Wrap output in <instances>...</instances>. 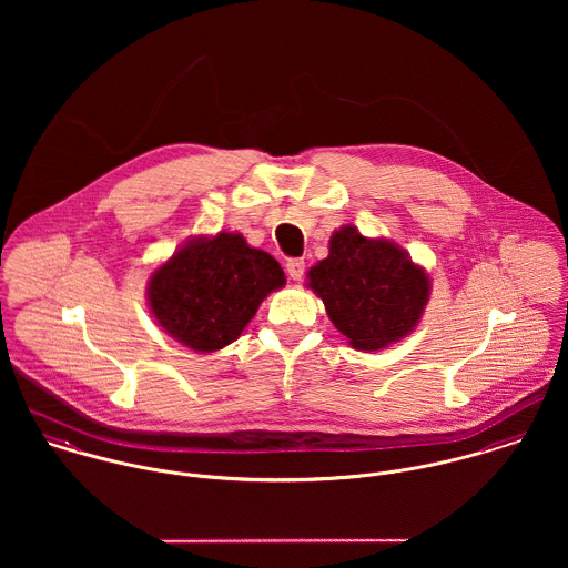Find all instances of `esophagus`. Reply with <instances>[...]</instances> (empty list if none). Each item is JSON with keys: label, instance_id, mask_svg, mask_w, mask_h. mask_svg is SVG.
<instances>
[{"label": "esophagus", "instance_id": "34e87169", "mask_svg": "<svg viewBox=\"0 0 568 568\" xmlns=\"http://www.w3.org/2000/svg\"><path fill=\"white\" fill-rule=\"evenodd\" d=\"M304 271H306V262L302 257H293L286 262V273L293 277V280H302L304 277Z\"/></svg>", "mask_w": 568, "mask_h": 568}]
</instances>
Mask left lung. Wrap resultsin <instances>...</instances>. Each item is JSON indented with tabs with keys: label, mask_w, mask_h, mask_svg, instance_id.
I'll return each instance as SVG.
<instances>
[{
	"label": "left lung",
	"mask_w": 568,
	"mask_h": 568,
	"mask_svg": "<svg viewBox=\"0 0 568 568\" xmlns=\"http://www.w3.org/2000/svg\"><path fill=\"white\" fill-rule=\"evenodd\" d=\"M329 322L356 349H381L406 336L428 300V275L403 248L369 241L356 227L329 239V255L308 271Z\"/></svg>",
	"instance_id": "8db88e82"
}]
</instances>
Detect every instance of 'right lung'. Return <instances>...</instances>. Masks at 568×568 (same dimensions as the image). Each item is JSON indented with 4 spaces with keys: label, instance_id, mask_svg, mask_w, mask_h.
<instances>
[{
    "label": "right lung",
    "instance_id": "right-lung-1",
    "mask_svg": "<svg viewBox=\"0 0 568 568\" xmlns=\"http://www.w3.org/2000/svg\"><path fill=\"white\" fill-rule=\"evenodd\" d=\"M284 282L275 257L223 232L179 248L153 273L149 302L172 338L194 352H214L236 341L262 300Z\"/></svg>",
    "mask_w": 568,
    "mask_h": 568
}]
</instances>
